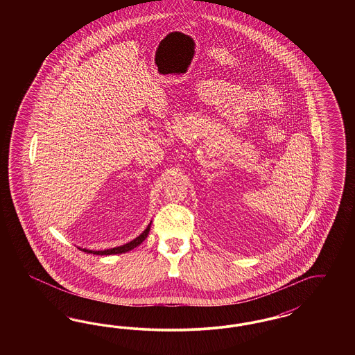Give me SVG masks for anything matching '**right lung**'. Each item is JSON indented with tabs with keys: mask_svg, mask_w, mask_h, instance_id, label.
<instances>
[{
	"mask_svg": "<svg viewBox=\"0 0 355 355\" xmlns=\"http://www.w3.org/2000/svg\"><path fill=\"white\" fill-rule=\"evenodd\" d=\"M150 225L152 223H149L148 227L139 236L135 238L133 241H130V242H128V243H125L122 246H117V248H113V249H106V250H87V249H81V248H78V249L84 250L86 253L96 254V255H112V254H122L130 252V250H133L135 248L139 246L145 241V238L148 236L149 232H150Z\"/></svg>",
	"mask_w": 355,
	"mask_h": 355,
	"instance_id": "obj_1",
	"label": "right lung"
}]
</instances>
